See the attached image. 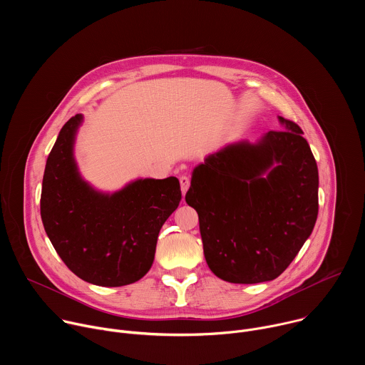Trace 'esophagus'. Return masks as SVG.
<instances>
[{"label":"esophagus","instance_id":"obj_1","mask_svg":"<svg viewBox=\"0 0 365 365\" xmlns=\"http://www.w3.org/2000/svg\"><path fill=\"white\" fill-rule=\"evenodd\" d=\"M179 180H180V189H182V193L185 195V193L187 192L189 186H190V180H189V178H187V176H182Z\"/></svg>","mask_w":365,"mask_h":365}]
</instances>
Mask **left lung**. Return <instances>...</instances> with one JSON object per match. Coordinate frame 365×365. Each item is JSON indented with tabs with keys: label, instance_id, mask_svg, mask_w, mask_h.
I'll return each instance as SVG.
<instances>
[{
	"label": "left lung",
	"instance_id": "obj_1",
	"mask_svg": "<svg viewBox=\"0 0 365 365\" xmlns=\"http://www.w3.org/2000/svg\"><path fill=\"white\" fill-rule=\"evenodd\" d=\"M279 123L283 131L230 143L192 172L185 199L199 217L205 259L230 283L279 277L318 218L314 154L297 124Z\"/></svg>",
	"mask_w": 365,
	"mask_h": 365
}]
</instances>
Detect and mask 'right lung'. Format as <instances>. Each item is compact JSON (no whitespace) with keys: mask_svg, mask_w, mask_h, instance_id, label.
I'll list each match as a JSON object with an SVG mask.
<instances>
[{"mask_svg":"<svg viewBox=\"0 0 365 365\" xmlns=\"http://www.w3.org/2000/svg\"><path fill=\"white\" fill-rule=\"evenodd\" d=\"M83 115L61 130L44 169L40 214L44 231L79 279L120 287L140 280L154 262L166 220L182 199L178 178H138L115 192L99 190L79 172L75 141Z\"/></svg>","mask_w":365,"mask_h":365,"instance_id":"right-lung-1","label":"right lung"}]
</instances>
